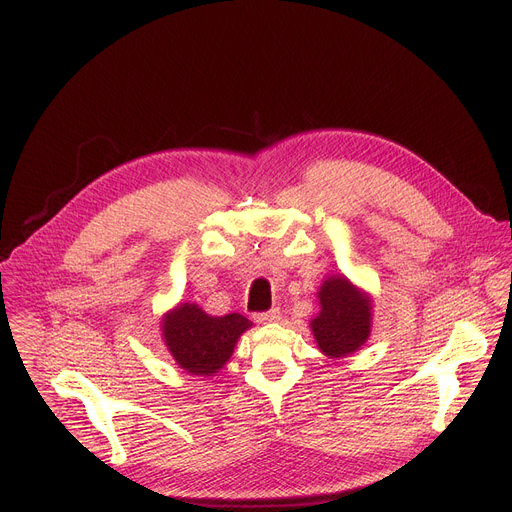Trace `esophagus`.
<instances>
[{
    "mask_svg": "<svg viewBox=\"0 0 512 512\" xmlns=\"http://www.w3.org/2000/svg\"><path fill=\"white\" fill-rule=\"evenodd\" d=\"M253 318H255V322H259V324H269V322H277V320L281 318V312H279V308H271V310H267V312L255 314Z\"/></svg>",
    "mask_w": 512,
    "mask_h": 512,
    "instance_id": "34e87169",
    "label": "esophagus"
}]
</instances>
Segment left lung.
<instances>
[{"mask_svg":"<svg viewBox=\"0 0 512 512\" xmlns=\"http://www.w3.org/2000/svg\"><path fill=\"white\" fill-rule=\"evenodd\" d=\"M318 296L322 312L312 320V332L320 350L338 358L362 346L371 332V300L336 275L324 281Z\"/></svg>","mask_w":512,"mask_h":512,"instance_id":"8db88e82","label":"left lung"}]
</instances>
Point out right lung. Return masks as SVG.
Wrapping results in <instances>:
<instances>
[{
  "label": "right lung",
  "mask_w": 512,
  "mask_h": 512,
  "mask_svg": "<svg viewBox=\"0 0 512 512\" xmlns=\"http://www.w3.org/2000/svg\"><path fill=\"white\" fill-rule=\"evenodd\" d=\"M251 326L241 314L212 318L196 304H182L164 320V340L180 367L212 375L231 358L239 336Z\"/></svg>",
  "instance_id": "obj_1"
}]
</instances>
